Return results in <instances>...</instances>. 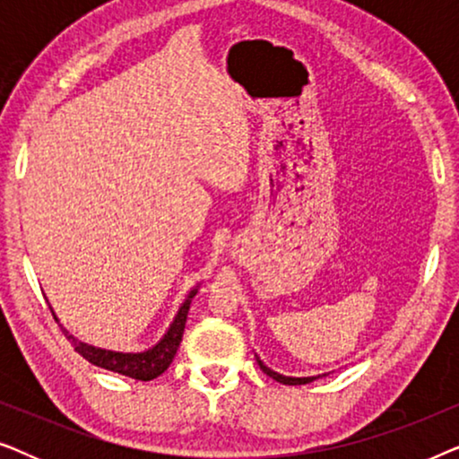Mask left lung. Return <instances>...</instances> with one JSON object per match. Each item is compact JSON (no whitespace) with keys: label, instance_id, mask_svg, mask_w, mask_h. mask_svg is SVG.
I'll return each mask as SVG.
<instances>
[{"label":"left lung","instance_id":"left-lung-1","mask_svg":"<svg viewBox=\"0 0 459 459\" xmlns=\"http://www.w3.org/2000/svg\"><path fill=\"white\" fill-rule=\"evenodd\" d=\"M256 357V363H259L261 366V369L263 372H265L269 378H273V380H278V382H281V385H288V386H299V385H309V382H313V380H317L319 376H303V378H299V376H284V374H280V372H273L272 368H267L265 363H263L261 359H259V355H255ZM325 376V374H324Z\"/></svg>","mask_w":459,"mask_h":459}]
</instances>
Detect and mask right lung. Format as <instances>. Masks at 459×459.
<instances>
[{"instance_id":"obj_1","label":"right lung","mask_w":459,"mask_h":459,"mask_svg":"<svg viewBox=\"0 0 459 459\" xmlns=\"http://www.w3.org/2000/svg\"><path fill=\"white\" fill-rule=\"evenodd\" d=\"M200 284L190 288V292L186 294L184 303L179 305L178 313H175L173 322L169 324V328L165 334L160 336V341L152 344L150 349L143 351H115V349H104V347H96V344H90L85 341H79L77 336L71 334L65 325L60 324L58 316H56L54 309V319L60 324L62 332H65L68 341L73 342L74 351L79 355H83L87 361L93 363V366L110 369V372L129 376V378L135 380H154L165 372V369L171 366L175 353H178L181 336H184V328H186V319H187V311H190V303L192 299L196 297Z\"/></svg>"}]
</instances>
